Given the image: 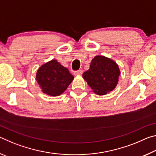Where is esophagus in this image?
<instances>
[{"mask_svg": "<svg viewBox=\"0 0 156 156\" xmlns=\"http://www.w3.org/2000/svg\"><path fill=\"white\" fill-rule=\"evenodd\" d=\"M83 71L82 69H80V70L76 71L73 73H74L75 76H78V75H82L83 74Z\"/></svg>", "mask_w": 156, "mask_h": 156, "instance_id": "obj_1", "label": "esophagus"}]
</instances>
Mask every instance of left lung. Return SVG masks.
Listing matches in <instances>:
<instances>
[{"instance_id":"obj_1","label":"left lung","mask_w":156,"mask_h":156,"mask_svg":"<svg viewBox=\"0 0 156 156\" xmlns=\"http://www.w3.org/2000/svg\"><path fill=\"white\" fill-rule=\"evenodd\" d=\"M120 73L115 61L104 56H96L83 77L97 95L102 96L113 91L117 86Z\"/></svg>"}]
</instances>
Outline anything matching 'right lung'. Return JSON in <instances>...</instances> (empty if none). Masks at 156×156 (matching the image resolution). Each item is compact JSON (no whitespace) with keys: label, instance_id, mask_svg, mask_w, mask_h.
Instances as JSON below:
<instances>
[{"label":"right lung","instance_id":"add662e5","mask_svg":"<svg viewBox=\"0 0 156 156\" xmlns=\"http://www.w3.org/2000/svg\"><path fill=\"white\" fill-rule=\"evenodd\" d=\"M36 78L42 91L51 96L61 95L74 78L67 68L54 59L39 67Z\"/></svg>","mask_w":156,"mask_h":156}]
</instances>
